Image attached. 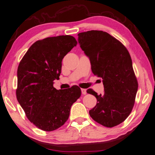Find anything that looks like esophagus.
I'll return each instance as SVG.
<instances>
[{
  "instance_id": "esophagus-1",
  "label": "esophagus",
  "mask_w": 155,
  "mask_h": 155,
  "mask_svg": "<svg viewBox=\"0 0 155 155\" xmlns=\"http://www.w3.org/2000/svg\"><path fill=\"white\" fill-rule=\"evenodd\" d=\"M81 91H82V93L83 95L87 94V90L84 89V88H82V89H81Z\"/></svg>"
}]
</instances>
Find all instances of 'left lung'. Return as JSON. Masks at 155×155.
Masks as SVG:
<instances>
[{
	"mask_svg": "<svg viewBox=\"0 0 155 155\" xmlns=\"http://www.w3.org/2000/svg\"><path fill=\"white\" fill-rule=\"evenodd\" d=\"M78 35L93 73L102 80L104 87L102 95L87 90L97 100L89 115L106 127L117 126L130 114L138 89L130 55L119 40L106 32L91 30Z\"/></svg>",
	"mask_w": 155,
	"mask_h": 155,
	"instance_id": "left-lung-1",
	"label": "left lung"
}]
</instances>
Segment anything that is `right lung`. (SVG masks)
I'll use <instances>...</instances> for the list:
<instances>
[{
    "label": "right lung",
    "instance_id": "add662e5",
    "mask_svg": "<svg viewBox=\"0 0 155 155\" xmlns=\"http://www.w3.org/2000/svg\"><path fill=\"white\" fill-rule=\"evenodd\" d=\"M76 45L75 38L67 35L38 40L20 62L17 100L28 120L42 130L53 131L64 125L81 95L78 86L66 90L54 87V81L60 79L63 58Z\"/></svg>",
    "mask_w": 155,
    "mask_h": 155
}]
</instances>
